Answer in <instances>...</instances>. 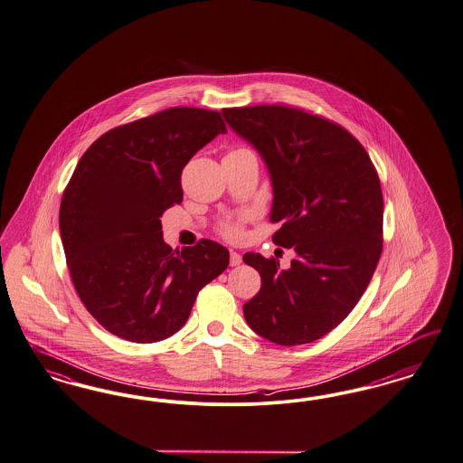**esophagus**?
<instances>
[{
  "label": "esophagus",
  "mask_w": 463,
  "mask_h": 463,
  "mask_svg": "<svg viewBox=\"0 0 463 463\" xmlns=\"http://www.w3.org/2000/svg\"><path fill=\"white\" fill-rule=\"evenodd\" d=\"M241 261H242V256L236 251H231V267H238L241 265Z\"/></svg>",
  "instance_id": "34e87169"
}]
</instances>
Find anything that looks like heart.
Segmentation results:
<instances>
[{"instance_id":"b5f03b06","label":"heart","mask_w":463,"mask_h":463,"mask_svg":"<svg viewBox=\"0 0 463 463\" xmlns=\"http://www.w3.org/2000/svg\"><path fill=\"white\" fill-rule=\"evenodd\" d=\"M250 219H251V215L248 212L227 217V219H223L222 222L219 223V232L222 234L225 240L241 241L244 238V225Z\"/></svg>"}]
</instances>
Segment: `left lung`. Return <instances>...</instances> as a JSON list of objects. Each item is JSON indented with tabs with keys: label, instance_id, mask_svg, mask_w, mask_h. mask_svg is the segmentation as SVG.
I'll return each instance as SVG.
<instances>
[{
	"label": "left lung",
	"instance_id": "obj_1",
	"mask_svg": "<svg viewBox=\"0 0 463 463\" xmlns=\"http://www.w3.org/2000/svg\"><path fill=\"white\" fill-rule=\"evenodd\" d=\"M255 145L273 184L271 236L296 258L246 253L261 288L244 304L258 335L279 345L318 340L359 303L383 251V193L366 148L334 121L286 104L222 109Z\"/></svg>",
	"mask_w": 463,
	"mask_h": 463
}]
</instances>
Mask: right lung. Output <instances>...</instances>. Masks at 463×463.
Returning <instances> with one entry per match:
<instances>
[{"instance_id":"obj_1","label":"right lung","mask_w":463,"mask_h":463,"mask_svg":"<svg viewBox=\"0 0 463 463\" xmlns=\"http://www.w3.org/2000/svg\"><path fill=\"white\" fill-rule=\"evenodd\" d=\"M225 131L221 112L169 108L106 131L79 160L60 207L64 256L81 303L112 335H175L198 292L227 269L219 242L173 250L160 223L183 202V167Z\"/></svg>"}]
</instances>
